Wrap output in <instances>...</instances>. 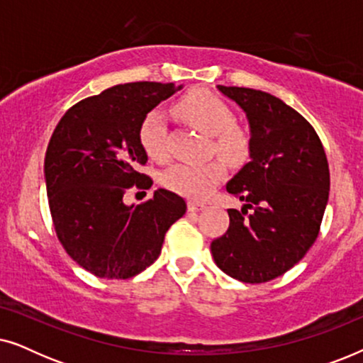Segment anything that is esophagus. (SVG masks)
I'll list each match as a JSON object with an SVG mask.
<instances>
[{
	"instance_id": "1",
	"label": "esophagus",
	"mask_w": 363,
	"mask_h": 363,
	"mask_svg": "<svg viewBox=\"0 0 363 363\" xmlns=\"http://www.w3.org/2000/svg\"><path fill=\"white\" fill-rule=\"evenodd\" d=\"M203 208H205V203L203 201H196V200L188 201V210L190 211H198V210H203Z\"/></svg>"
}]
</instances>
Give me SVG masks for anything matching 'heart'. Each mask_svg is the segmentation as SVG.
<instances>
[{
    "label": "heart",
    "mask_w": 363,
    "mask_h": 363,
    "mask_svg": "<svg viewBox=\"0 0 363 363\" xmlns=\"http://www.w3.org/2000/svg\"><path fill=\"white\" fill-rule=\"evenodd\" d=\"M173 113L210 135V152L231 165L242 163L250 155V130L235 121L231 107L213 92L196 89L185 94L173 106ZM138 140L152 160H167V125L162 113L145 116L138 128ZM225 172L223 162L216 158L205 163H178L165 173V185L183 196L205 198L223 180Z\"/></svg>",
    "instance_id": "obj_1"
}]
</instances>
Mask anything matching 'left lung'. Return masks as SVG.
Instances as JSON below:
<instances>
[{"mask_svg":"<svg viewBox=\"0 0 363 363\" xmlns=\"http://www.w3.org/2000/svg\"><path fill=\"white\" fill-rule=\"evenodd\" d=\"M218 89L246 112L251 162L226 190L246 205L228 210L230 226L211 241L216 266L238 281L259 284L297 264L320 231L330 173L314 127L271 94Z\"/></svg>","mask_w":363,"mask_h":363,"instance_id":"1","label":"left lung"}]
</instances>
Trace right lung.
I'll return each instance as SVG.
<instances>
[{
    "mask_svg": "<svg viewBox=\"0 0 363 363\" xmlns=\"http://www.w3.org/2000/svg\"><path fill=\"white\" fill-rule=\"evenodd\" d=\"M180 89V87H178ZM175 84L130 82L82 99L49 140L44 175L54 231L79 266L104 279H128L160 256L167 231L186 211L177 193L158 190L123 205L130 188L148 190L138 128Z\"/></svg>",
    "mask_w": 363,
    "mask_h": 363,
    "instance_id": "add662e5",
    "label": "right lung"
}]
</instances>
